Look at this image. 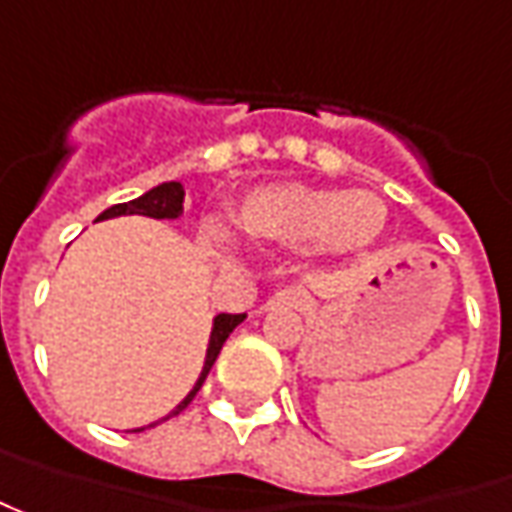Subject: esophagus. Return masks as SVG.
<instances>
[{
    "instance_id": "esophagus-1",
    "label": "esophagus",
    "mask_w": 512,
    "mask_h": 512,
    "mask_svg": "<svg viewBox=\"0 0 512 512\" xmlns=\"http://www.w3.org/2000/svg\"><path fill=\"white\" fill-rule=\"evenodd\" d=\"M310 304V298L304 290L298 287H287V290H279L276 296L267 301V307H296V310H304Z\"/></svg>"
}]
</instances>
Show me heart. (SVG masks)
<instances>
[{
  "label": "heart",
  "mask_w": 512,
  "mask_h": 512,
  "mask_svg": "<svg viewBox=\"0 0 512 512\" xmlns=\"http://www.w3.org/2000/svg\"><path fill=\"white\" fill-rule=\"evenodd\" d=\"M239 231L259 242L310 245L344 256L369 248L386 228V205L369 191H324L281 183L250 191L236 208Z\"/></svg>",
  "instance_id": "obj_1"
}]
</instances>
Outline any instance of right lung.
Here are the masks:
<instances>
[{"instance_id":"obj_1","label":"right lung","mask_w":512,"mask_h":512,"mask_svg":"<svg viewBox=\"0 0 512 512\" xmlns=\"http://www.w3.org/2000/svg\"><path fill=\"white\" fill-rule=\"evenodd\" d=\"M183 200H185V191L180 183H163L152 188V191H146L143 197H137V200L129 202H120V205H112V208H106L104 214L98 216L95 222H101V219H115V216H129V214H140V216H152V219H177V216L183 214ZM245 321V312H239V315H228V312H219L214 318V329H211V341H208V352H205V363H202V372L197 377V383H194V389L185 394V400L180 406L174 408L171 414H166L163 420L168 417H174V414H180L191 400H194V394L200 392L202 383H205V377L211 372V366H214L216 355H219V349L222 344L228 341V335H231L233 329L239 327ZM157 425V423H152ZM135 431H143V428H135Z\"/></svg>"}]
</instances>
